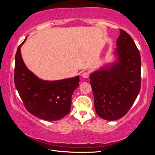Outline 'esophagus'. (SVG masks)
<instances>
[{
    "label": "esophagus",
    "mask_w": 155,
    "mask_h": 155,
    "mask_svg": "<svg viewBox=\"0 0 155 155\" xmlns=\"http://www.w3.org/2000/svg\"><path fill=\"white\" fill-rule=\"evenodd\" d=\"M89 76H90V72L86 71L84 72L82 74V77L85 78H87L89 77Z\"/></svg>",
    "instance_id": "34e87169"
}]
</instances>
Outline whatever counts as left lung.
<instances>
[{"instance_id":"obj_1","label":"left lung","mask_w":155,"mask_h":155,"mask_svg":"<svg viewBox=\"0 0 155 155\" xmlns=\"http://www.w3.org/2000/svg\"><path fill=\"white\" fill-rule=\"evenodd\" d=\"M116 54L118 61L90 75L96 114L107 120L127 114L141 88V56L129 34L120 29Z\"/></svg>"}]
</instances>
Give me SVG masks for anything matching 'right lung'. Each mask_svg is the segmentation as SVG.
<instances>
[{
	"mask_svg": "<svg viewBox=\"0 0 155 155\" xmlns=\"http://www.w3.org/2000/svg\"><path fill=\"white\" fill-rule=\"evenodd\" d=\"M18 46L15 56L14 83L27 111L47 121L59 120L70 111L72 96L79 77L48 81L38 78L26 66Z\"/></svg>",
	"mask_w": 155,
	"mask_h": 155,
	"instance_id": "obj_1",
	"label": "right lung"
}]
</instances>
